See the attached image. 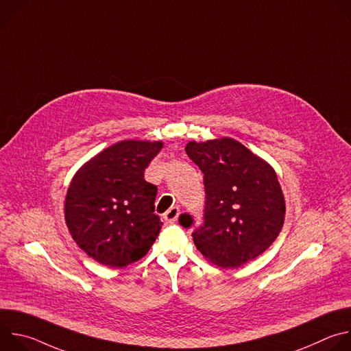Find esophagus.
Listing matches in <instances>:
<instances>
[{
	"label": "esophagus",
	"mask_w": 351,
	"mask_h": 351,
	"mask_svg": "<svg viewBox=\"0 0 351 351\" xmlns=\"http://www.w3.org/2000/svg\"><path fill=\"white\" fill-rule=\"evenodd\" d=\"M179 214H180V210H179L178 207H171V208L164 214V219H165L167 222L172 223V222H175V221L178 219Z\"/></svg>",
	"instance_id": "obj_1"
}]
</instances>
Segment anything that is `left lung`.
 Masks as SVG:
<instances>
[{"mask_svg":"<svg viewBox=\"0 0 351 351\" xmlns=\"http://www.w3.org/2000/svg\"><path fill=\"white\" fill-rule=\"evenodd\" d=\"M186 153L204 173V223L194 229L197 250L222 268L257 258L285 222V197L274 168L230 137L189 141ZM184 228L193 218L182 214Z\"/></svg>","mask_w":351,"mask_h":351,"instance_id":"left-lung-1","label":"left lung"}]
</instances>
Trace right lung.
I'll return each instance as SVG.
<instances>
[{
    "label": "right lung",
    "mask_w": 351,
    "mask_h": 351,
    "mask_svg": "<svg viewBox=\"0 0 351 351\" xmlns=\"http://www.w3.org/2000/svg\"><path fill=\"white\" fill-rule=\"evenodd\" d=\"M162 141L122 140L87 161L72 178L65 221L72 239L97 263L123 268L143 258L160 234L157 186L144 171Z\"/></svg>",
    "instance_id": "obj_1"
}]
</instances>
